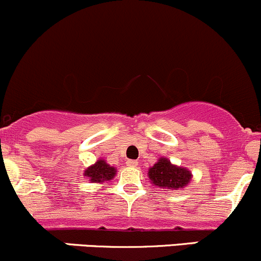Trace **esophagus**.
I'll return each mask as SVG.
<instances>
[{"instance_id": "34e87169", "label": "esophagus", "mask_w": 261, "mask_h": 261, "mask_svg": "<svg viewBox=\"0 0 261 261\" xmlns=\"http://www.w3.org/2000/svg\"><path fill=\"white\" fill-rule=\"evenodd\" d=\"M138 160H127L126 162V164L128 165V167H138Z\"/></svg>"}]
</instances>
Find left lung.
Here are the masks:
<instances>
[{"mask_svg": "<svg viewBox=\"0 0 261 261\" xmlns=\"http://www.w3.org/2000/svg\"><path fill=\"white\" fill-rule=\"evenodd\" d=\"M191 172L186 168L175 167L168 159H159L149 169V178L152 184L163 188H183L191 180Z\"/></svg>", "mask_w": 261, "mask_h": 261, "instance_id": "left-lung-1", "label": "left lung"}]
</instances>
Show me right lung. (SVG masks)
I'll list each match as a JSON object with an SVG mask.
<instances>
[{
    "instance_id": "right-lung-1",
    "label": "right lung",
    "mask_w": 261,
    "mask_h": 261,
    "mask_svg": "<svg viewBox=\"0 0 261 261\" xmlns=\"http://www.w3.org/2000/svg\"><path fill=\"white\" fill-rule=\"evenodd\" d=\"M116 169L114 167H110L105 160H98L96 164L89 167L86 170L84 175L91 179L92 183H101V181L110 180L115 177Z\"/></svg>"
}]
</instances>
